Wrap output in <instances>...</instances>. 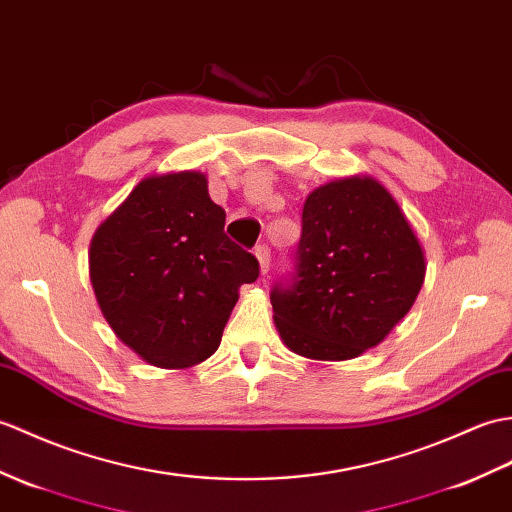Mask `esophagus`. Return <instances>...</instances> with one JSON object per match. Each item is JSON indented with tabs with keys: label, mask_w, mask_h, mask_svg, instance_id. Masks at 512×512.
<instances>
[{
	"label": "esophagus",
	"mask_w": 512,
	"mask_h": 512,
	"mask_svg": "<svg viewBox=\"0 0 512 512\" xmlns=\"http://www.w3.org/2000/svg\"><path fill=\"white\" fill-rule=\"evenodd\" d=\"M255 257L259 261V272H261V275H268V270H270V248L268 246H257L255 248Z\"/></svg>",
	"instance_id": "1"
}]
</instances>
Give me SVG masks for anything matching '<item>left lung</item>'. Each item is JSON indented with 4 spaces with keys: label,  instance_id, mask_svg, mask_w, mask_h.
Instances as JSON below:
<instances>
[{
    "label": "left lung",
    "instance_id": "obj_1",
    "mask_svg": "<svg viewBox=\"0 0 512 512\" xmlns=\"http://www.w3.org/2000/svg\"><path fill=\"white\" fill-rule=\"evenodd\" d=\"M425 268L417 233L377 178L320 185L303 205L292 288L270 294L279 338L307 360L358 358L410 312Z\"/></svg>",
    "mask_w": 512,
    "mask_h": 512
}]
</instances>
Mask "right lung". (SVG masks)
<instances>
[{"mask_svg":"<svg viewBox=\"0 0 512 512\" xmlns=\"http://www.w3.org/2000/svg\"><path fill=\"white\" fill-rule=\"evenodd\" d=\"M227 213L196 170L141 178L95 229L89 277L113 334L141 360L189 368L218 351L257 259L224 235Z\"/></svg>","mask_w":512,"mask_h":512,"instance_id":"add662e5","label":"right lung"}]
</instances>
